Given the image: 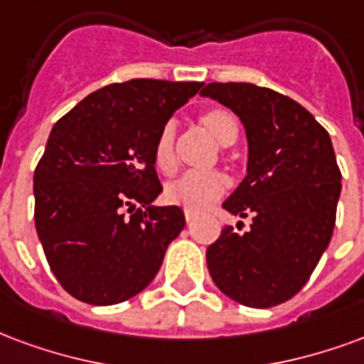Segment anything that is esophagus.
Segmentation results:
<instances>
[{
    "label": "esophagus",
    "mask_w": 364,
    "mask_h": 364,
    "mask_svg": "<svg viewBox=\"0 0 364 364\" xmlns=\"http://www.w3.org/2000/svg\"><path fill=\"white\" fill-rule=\"evenodd\" d=\"M195 218H196V212H193V210H185V220H187V222L191 223Z\"/></svg>",
    "instance_id": "34e87169"
}]
</instances>
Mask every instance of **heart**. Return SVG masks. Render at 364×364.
Masks as SVG:
<instances>
[{
  "label": "heart",
  "instance_id": "1",
  "mask_svg": "<svg viewBox=\"0 0 364 364\" xmlns=\"http://www.w3.org/2000/svg\"><path fill=\"white\" fill-rule=\"evenodd\" d=\"M200 125L206 133L222 146L233 144L239 134L237 121L231 112L223 107H214L200 117ZM154 164L161 173H171L177 166L175 158V125L166 123L161 127L154 144ZM228 189V179L220 171H187L175 177L166 185L164 198L173 206H181L185 210L200 212L206 206L218 200Z\"/></svg>",
  "mask_w": 364,
  "mask_h": 364
}]
</instances>
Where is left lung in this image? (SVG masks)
<instances>
[{"mask_svg": "<svg viewBox=\"0 0 364 364\" xmlns=\"http://www.w3.org/2000/svg\"><path fill=\"white\" fill-rule=\"evenodd\" d=\"M200 96L243 123L247 175L222 206L252 220L243 233L223 228L206 250L208 272L223 295L270 309L301 291L332 239L341 193L332 141L305 107L270 88L210 82Z\"/></svg>", "mask_w": 364, "mask_h": 364, "instance_id": "8db88e82", "label": "left lung"}]
</instances>
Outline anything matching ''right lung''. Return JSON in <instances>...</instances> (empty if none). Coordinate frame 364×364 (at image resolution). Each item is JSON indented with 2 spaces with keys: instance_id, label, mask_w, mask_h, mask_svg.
I'll return each instance as SVG.
<instances>
[{
  "instance_id": "1",
  "label": "right lung",
  "mask_w": 364,
  "mask_h": 364,
  "mask_svg": "<svg viewBox=\"0 0 364 364\" xmlns=\"http://www.w3.org/2000/svg\"><path fill=\"white\" fill-rule=\"evenodd\" d=\"M200 86L115 82L53 125L34 171V222L53 276L75 299L117 305L156 278L185 214L152 204L161 193L154 144Z\"/></svg>"
}]
</instances>
